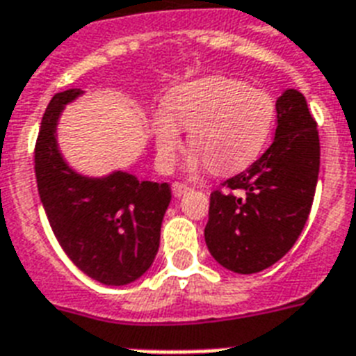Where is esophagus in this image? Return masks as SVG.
Here are the masks:
<instances>
[{"label": "esophagus", "instance_id": "34e87169", "mask_svg": "<svg viewBox=\"0 0 356 356\" xmlns=\"http://www.w3.org/2000/svg\"><path fill=\"white\" fill-rule=\"evenodd\" d=\"M189 189H191V187L186 186V184H181V181H175V184H172V195H175V196L186 195Z\"/></svg>", "mask_w": 356, "mask_h": 356}]
</instances>
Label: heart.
Returning <instances> with one entry per match:
<instances>
[{"instance_id": "1", "label": "heart", "mask_w": 356, "mask_h": 356, "mask_svg": "<svg viewBox=\"0 0 356 356\" xmlns=\"http://www.w3.org/2000/svg\"><path fill=\"white\" fill-rule=\"evenodd\" d=\"M275 102L266 92L227 76H206L176 88L154 119L158 160L165 169L181 150L180 129L196 150L193 167L207 163L217 175L246 169L268 143Z\"/></svg>"}]
</instances>
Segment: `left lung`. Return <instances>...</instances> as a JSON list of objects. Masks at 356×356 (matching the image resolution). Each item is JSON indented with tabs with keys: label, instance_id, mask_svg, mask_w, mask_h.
Returning <instances> with one entry per match:
<instances>
[{
	"label": "left lung",
	"instance_id": "obj_1",
	"mask_svg": "<svg viewBox=\"0 0 356 356\" xmlns=\"http://www.w3.org/2000/svg\"><path fill=\"white\" fill-rule=\"evenodd\" d=\"M275 110L274 143L209 198L207 250L237 274H255L277 263L300 237L314 200L320 172L316 121L298 90H286Z\"/></svg>",
	"mask_w": 356,
	"mask_h": 356
}]
</instances>
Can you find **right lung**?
I'll use <instances>...</instances> for the list:
<instances>
[{"label": "right lung", "instance_id": "obj_1", "mask_svg": "<svg viewBox=\"0 0 356 356\" xmlns=\"http://www.w3.org/2000/svg\"><path fill=\"white\" fill-rule=\"evenodd\" d=\"M81 93L76 88L56 93L45 108L34 145L38 195L56 241L76 268L102 285H129L158 254L170 187L123 170L88 178L65 163L56 123L65 104Z\"/></svg>", "mask_w": 356, "mask_h": 356}]
</instances>
